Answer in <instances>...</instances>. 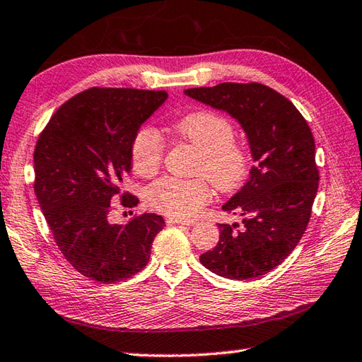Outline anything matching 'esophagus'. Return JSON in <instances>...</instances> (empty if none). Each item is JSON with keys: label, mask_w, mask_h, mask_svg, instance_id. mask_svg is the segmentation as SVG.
<instances>
[{"label": "esophagus", "mask_w": 362, "mask_h": 362, "mask_svg": "<svg viewBox=\"0 0 362 362\" xmlns=\"http://www.w3.org/2000/svg\"><path fill=\"white\" fill-rule=\"evenodd\" d=\"M167 225H186V226H192L195 225L194 220H181V218H167Z\"/></svg>", "instance_id": "34e87169"}]
</instances>
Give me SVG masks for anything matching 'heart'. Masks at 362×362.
Returning <instances> with one entry per match:
<instances>
[{
  "label": "heart",
  "mask_w": 362,
  "mask_h": 362,
  "mask_svg": "<svg viewBox=\"0 0 362 362\" xmlns=\"http://www.w3.org/2000/svg\"><path fill=\"white\" fill-rule=\"evenodd\" d=\"M173 134L181 142L195 146L194 180L165 176L146 189L145 200L154 211L173 218H192L211 202L209 181L222 192L242 186L250 170L247 146L235 140V129L226 117L208 109L194 110L173 123ZM165 142L151 127L140 128L131 145L134 172L144 178L154 176L162 165Z\"/></svg>",
  "instance_id": "heart-1"
}]
</instances>
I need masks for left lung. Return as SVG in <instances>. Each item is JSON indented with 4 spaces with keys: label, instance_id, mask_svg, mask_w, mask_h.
Returning <instances> with one entry per match:
<instances>
[{
    "label": "left lung",
    "instance_id": "obj_1",
    "mask_svg": "<svg viewBox=\"0 0 362 362\" xmlns=\"http://www.w3.org/2000/svg\"><path fill=\"white\" fill-rule=\"evenodd\" d=\"M184 93L234 117L255 160L245 186L223 204V211L243 217L242 226L218 225L217 245L200 261L238 281L269 274L293 252L311 218L319 189L311 128L292 101L259 83H222Z\"/></svg>",
    "mask_w": 362,
    "mask_h": 362
}]
</instances>
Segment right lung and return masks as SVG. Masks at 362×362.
Listing matches in <instances>:
<instances>
[{
    "label": "right lung",
    "mask_w": 362,
    "mask_h": 362,
    "mask_svg": "<svg viewBox=\"0 0 362 362\" xmlns=\"http://www.w3.org/2000/svg\"><path fill=\"white\" fill-rule=\"evenodd\" d=\"M168 97L165 90L92 87L59 107L37 139L34 192L59 250L81 275L112 284L139 274L165 222L142 214L109 223L114 197L124 208L137 198L123 190L136 132Z\"/></svg>",
    "instance_id": "obj_1"
}]
</instances>
